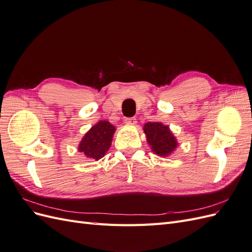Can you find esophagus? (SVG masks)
<instances>
[{
	"instance_id": "obj_1",
	"label": "esophagus",
	"mask_w": 252,
	"mask_h": 252,
	"mask_svg": "<svg viewBox=\"0 0 252 252\" xmlns=\"http://www.w3.org/2000/svg\"><path fill=\"white\" fill-rule=\"evenodd\" d=\"M125 123H126V125H129V126L135 125L136 124V119L135 118H127L125 120Z\"/></svg>"
}]
</instances>
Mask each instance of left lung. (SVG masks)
I'll use <instances>...</instances> for the list:
<instances>
[{
  "mask_svg": "<svg viewBox=\"0 0 252 252\" xmlns=\"http://www.w3.org/2000/svg\"><path fill=\"white\" fill-rule=\"evenodd\" d=\"M144 132L146 134L147 143L151 150L159 157L169 156L178 146V141L169 127L159 122H150L145 124Z\"/></svg>",
  "mask_w": 252,
  "mask_h": 252,
  "instance_id": "obj_1",
  "label": "left lung"
}]
</instances>
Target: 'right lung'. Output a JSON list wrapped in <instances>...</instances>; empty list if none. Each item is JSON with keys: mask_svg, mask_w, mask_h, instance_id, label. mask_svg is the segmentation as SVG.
<instances>
[{"mask_svg": "<svg viewBox=\"0 0 252 252\" xmlns=\"http://www.w3.org/2000/svg\"><path fill=\"white\" fill-rule=\"evenodd\" d=\"M116 127L107 121H100L90 128L79 144V151L95 161L102 158L111 146Z\"/></svg>", "mask_w": 252, "mask_h": 252, "instance_id": "add662e5", "label": "right lung"}]
</instances>
